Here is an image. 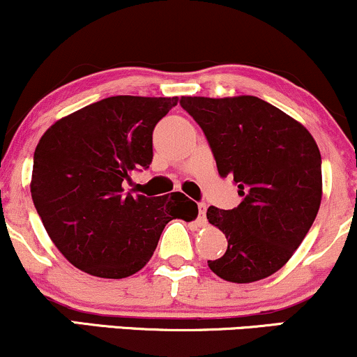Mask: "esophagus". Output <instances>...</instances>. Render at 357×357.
<instances>
[{
	"mask_svg": "<svg viewBox=\"0 0 357 357\" xmlns=\"http://www.w3.org/2000/svg\"><path fill=\"white\" fill-rule=\"evenodd\" d=\"M198 210H199V216L204 221V213H206V203H199L198 204Z\"/></svg>",
	"mask_w": 357,
	"mask_h": 357,
	"instance_id": "34e87169",
	"label": "esophagus"
}]
</instances>
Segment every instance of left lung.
<instances>
[{
    "mask_svg": "<svg viewBox=\"0 0 357 357\" xmlns=\"http://www.w3.org/2000/svg\"><path fill=\"white\" fill-rule=\"evenodd\" d=\"M241 202L233 210L210 206L211 225L228 240L223 257L208 260L235 284L261 280L287 264L312 227L322 198V159L304 126L253 96L181 97Z\"/></svg>",
    "mask_w": 357,
    "mask_h": 357,
    "instance_id": "1",
    "label": "left lung"
}]
</instances>
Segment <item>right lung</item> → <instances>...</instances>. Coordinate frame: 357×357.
Here are the masks:
<instances>
[{"label": "right lung", "mask_w": 357, "mask_h": 357, "mask_svg": "<svg viewBox=\"0 0 357 357\" xmlns=\"http://www.w3.org/2000/svg\"><path fill=\"white\" fill-rule=\"evenodd\" d=\"M178 97L116 96L55 122L33 154L31 198L55 247L77 268L124 278L153 257L171 220L198 204L183 192L158 198L124 191L153 162V130Z\"/></svg>", "instance_id": "add662e5"}]
</instances>
